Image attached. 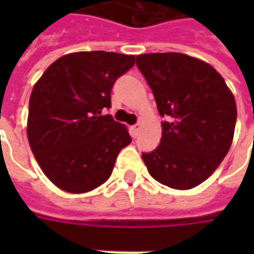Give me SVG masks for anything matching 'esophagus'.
Listing matches in <instances>:
<instances>
[{
  "mask_svg": "<svg viewBox=\"0 0 254 254\" xmlns=\"http://www.w3.org/2000/svg\"><path fill=\"white\" fill-rule=\"evenodd\" d=\"M140 129H141V124L140 122H137L136 125H133L132 127H130V130H132V134L136 137L138 134V132H140Z\"/></svg>",
  "mask_w": 254,
  "mask_h": 254,
  "instance_id": "1",
  "label": "esophagus"
}]
</instances>
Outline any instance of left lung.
<instances>
[{
  "label": "left lung",
  "instance_id": "left-lung-1",
  "mask_svg": "<svg viewBox=\"0 0 254 254\" xmlns=\"http://www.w3.org/2000/svg\"><path fill=\"white\" fill-rule=\"evenodd\" d=\"M136 65L165 118L160 144L141 154L148 173L173 189L200 185L231 147L237 121L234 96L211 65L187 54H141Z\"/></svg>",
  "mask_w": 254,
  "mask_h": 254
}]
</instances>
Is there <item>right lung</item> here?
Wrapping results in <instances>:
<instances>
[{"instance_id": "obj_1", "label": "right lung", "mask_w": 254, "mask_h": 254, "mask_svg": "<svg viewBox=\"0 0 254 254\" xmlns=\"http://www.w3.org/2000/svg\"><path fill=\"white\" fill-rule=\"evenodd\" d=\"M134 56L80 52L58 58L32 89L27 136L50 181L69 193H85L111 176L120 151L132 141L127 129L103 116L117 78Z\"/></svg>"}]
</instances>
